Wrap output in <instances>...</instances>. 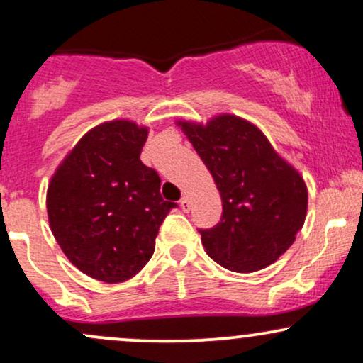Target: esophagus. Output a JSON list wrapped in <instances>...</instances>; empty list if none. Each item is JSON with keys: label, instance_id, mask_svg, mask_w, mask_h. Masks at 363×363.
<instances>
[{"label": "esophagus", "instance_id": "34e87169", "mask_svg": "<svg viewBox=\"0 0 363 363\" xmlns=\"http://www.w3.org/2000/svg\"><path fill=\"white\" fill-rule=\"evenodd\" d=\"M181 208H182V211H184V213H189V210H191V201H189V198H187V196H182V199H181Z\"/></svg>", "mask_w": 363, "mask_h": 363}]
</instances>
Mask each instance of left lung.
I'll use <instances>...</instances> for the list:
<instances>
[{
  "mask_svg": "<svg viewBox=\"0 0 363 363\" xmlns=\"http://www.w3.org/2000/svg\"><path fill=\"white\" fill-rule=\"evenodd\" d=\"M179 126L222 196V218L199 228L206 254L223 268L251 273L273 264L294 244L307 213L301 174L274 152L268 138L237 116Z\"/></svg>",
  "mask_w": 363,
  "mask_h": 363,
  "instance_id": "1",
  "label": "left lung"
}]
</instances>
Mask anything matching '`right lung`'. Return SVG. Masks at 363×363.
I'll return each mask as SVG.
<instances>
[{
  "label": "right lung",
  "instance_id": "obj_1",
  "mask_svg": "<svg viewBox=\"0 0 363 363\" xmlns=\"http://www.w3.org/2000/svg\"><path fill=\"white\" fill-rule=\"evenodd\" d=\"M148 129L111 121L90 129L62 160L48 189L49 225L80 272L121 283L143 269L176 203L160 194V177L140 160Z\"/></svg>",
  "mask_w": 363,
  "mask_h": 363
}]
</instances>
